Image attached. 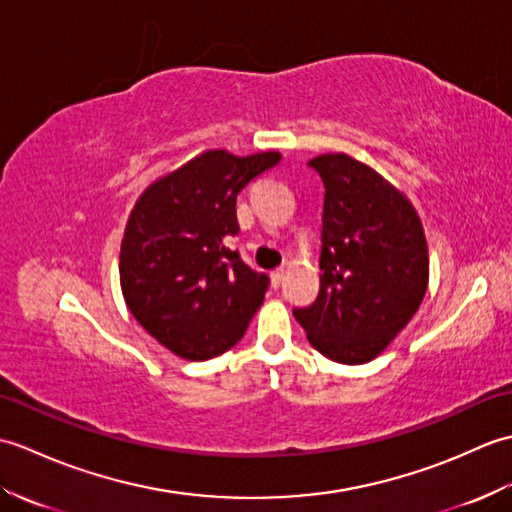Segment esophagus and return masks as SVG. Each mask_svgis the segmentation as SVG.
I'll return each instance as SVG.
<instances>
[{
	"mask_svg": "<svg viewBox=\"0 0 512 512\" xmlns=\"http://www.w3.org/2000/svg\"><path fill=\"white\" fill-rule=\"evenodd\" d=\"M284 273H286L284 268H277V270H273V273H270V284H273V288H279L281 281H284Z\"/></svg>",
	"mask_w": 512,
	"mask_h": 512,
	"instance_id": "34e87169",
	"label": "esophagus"
}]
</instances>
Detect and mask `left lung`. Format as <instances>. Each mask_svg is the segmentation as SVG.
<instances>
[{"instance_id":"left-lung-1","label":"left lung","mask_w":512,"mask_h":512,"mask_svg":"<svg viewBox=\"0 0 512 512\" xmlns=\"http://www.w3.org/2000/svg\"><path fill=\"white\" fill-rule=\"evenodd\" d=\"M308 165L325 187L321 288L295 317L314 350L361 365L418 312L429 286L427 239L407 195L365 162L323 154Z\"/></svg>"}]
</instances>
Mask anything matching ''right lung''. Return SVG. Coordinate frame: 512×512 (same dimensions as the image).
<instances>
[{"instance_id":"1","label":"right lung","mask_w":512,"mask_h":512,"mask_svg":"<svg viewBox=\"0 0 512 512\" xmlns=\"http://www.w3.org/2000/svg\"><path fill=\"white\" fill-rule=\"evenodd\" d=\"M279 151L202 154L140 193L121 244V288L145 332L187 361L220 356L264 303L268 277L226 248L239 231L237 193L273 169Z\"/></svg>"}]
</instances>
